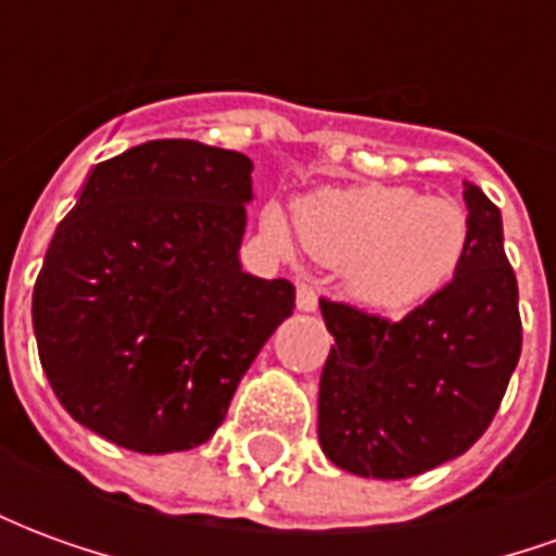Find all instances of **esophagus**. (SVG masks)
Returning <instances> with one entry per match:
<instances>
[{
	"mask_svg": "<svg viewBox=\"0 0 556 556\" xmlns=\"http://www.w3.org/2000/svg\"><path fill=\"white\" fill-rule=\"evenodd\" d=\"M315 306H318V291H315L309 282H298V309L313 313Z\"/></svg>",
	"mask_w": 556,
	"mask_h": 556,
	"instance_id": "obj_1",
	"label": "esophagus"
}]
</instances>
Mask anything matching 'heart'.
Instances as JSON below:
<instances>
[{"label": "heart", "mask_w": 556, "mask_h": 556, "mask_svg": "<svg viewBox=\"0 0 556 556\" xmlns=\"http://www.w3.org/2000/svg\"><path fill=\"white\" fill-rule=\"evenodd\" d=\"M270 238L286 241V219L265 211ZM303 247L339 265L354 301L384 315H405L431 301L465 262L470 226L465 207L414 187H330L298 205Z\"/></svg>", "instance_id": "1"}]
</instances>
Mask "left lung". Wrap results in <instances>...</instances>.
<instances>
[{"mask_svg": "<svg viewBox=\"0 0 556 556\" xmlns=\"http://www.w3.org/2000/svg\"><path fill=\"white\" fill-rule=\"evenodd\" d=\"M465 262L431 301L390 321L321 298L330 345L318 441L342 470L408 479L467 453L489 429L521 357L518 282L501 211L465 184Z\"/></svg>", "mask_w": 556, "mask_h": 556, "instance_id": "left-lung-1", "label": "left lung"}]
</instances>
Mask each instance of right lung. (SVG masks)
<instances>
[{"instance_id":"obj_1","label":"right lung","mask_w":556,"mask_h":556,"mask_svg":"<svg viewBox=\"0 0 556 556\" xmlns=\"http://www.w3.org/2000/svg\"><path fill=\"white\" fill-rule=\"evenodd\" d=\"M253 160L151 139L89 172L31 294L47 381L71 417L134 453L205 443L270 333L289 279L241 270Z\"/></svg>"}]
</instances>
